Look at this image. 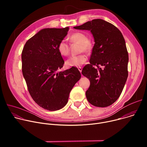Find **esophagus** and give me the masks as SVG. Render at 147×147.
Returning a JSON list of instances; mask_svg holds the SVG:
<instances>
[{
    "label": "esophagus",
    "instance_id": "34e87169",
    "mask_svg": "<svg viewBox=\"0 0 147 147\" xmlns=\"http://www.w3.org/2000/svg\"><path fill=\"white\" fill-rule=\"evenodd\" d=\"M78 70H79V71H80V73H81V71H82V68H81V67H79V68H78Z\"/></svg>",
    "mask_w": 147,
    "mask_h": 147
}]
</instances>
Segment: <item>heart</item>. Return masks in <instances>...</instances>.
Segmentation results:
<instances>
[{"instance_id": "b5f03b06", "label": "heart", "mask_w": 147, "mask_h": 147, "mask_svg": "<svg viewBox=\"0 0 147 147\" xmlns=\"http://www.w3.org/2000/svg\"><path fill=\"white\" fill-rule=\"evenodd\" d=\"M70 39L71 42L78 43L80 45V52H89L91 50V44L87 35L84 33L80 32L73 33L70 36ZM57 50L61 56H67L70 54V45L66 40L62 39L57 45ZM87 60V57L85 54L73 56L66 60V65L68 67H79L84 64Z\"/></svg>"}]
</instances>
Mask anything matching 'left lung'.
Segmentation results:
<instances>
[{"label":"left lung","mask_w":147,"mask_h":147,"mask_svg":"<svg viewBox=\"0 0 147 147\" xmlns=\"http://www.w3.org/2000/svg\"><path fill=\"white\" fill-rule=\"evenodd\" d=\"M74 28L90 31L94 38L90 64L82 70L90 81L87 99L95 107H109L120 96L128 77L129 55L124 37L116 27L102 19Z\"/></svg>","instance_id":"1"}]
</instances>
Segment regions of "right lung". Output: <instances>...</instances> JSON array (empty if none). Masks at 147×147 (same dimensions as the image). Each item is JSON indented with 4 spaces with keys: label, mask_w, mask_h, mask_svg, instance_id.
I'll return each instance as SVG.
<instances>
[{
    "label": "right lung",
    "mask_w": 147,
    "mask_h": 147,
    "mask_svg": "<svg viewBox=\"0 0 147 147\" xmlns=\"http://www.w3.org/2000/svg\"><path fill=\"white\" fill-rule=\"evenodd\" d=\"M69 30L66 27L40 30L27 41L22 54V72L28 91L39 107L50 111L66 105L71 90L81 78L74 67L57 72L65 63L57 45Z\"/></svg>",
    "instance_id": "right-lung-1"
}]
</instances>
